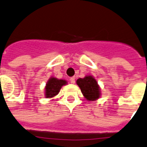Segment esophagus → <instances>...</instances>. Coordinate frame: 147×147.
<instances>
[{
    "instance_id": "34e87169",
    "label": "esophagus",
    "mask_w": 147,
    "mask_h": 147,
    "mask_svg": "<svg viewBox=\"0 0 147 147\" xmlns=\"http://www.w3.org/2000/svg\"><path fill=\"white\" fill-rule=\"evenodd\" d=\"M70 82L72 83V84H75V77H72L70 78Z\"/></svg>"
}]
</instances>
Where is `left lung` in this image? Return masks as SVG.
<instances>
[{
  "label": "left lung",
  "mask_w": 147,
  "mask_h": 147,
  "mask_svg": "<svg viewBox=\"0 0 147 147\" xmlns=\"http://www.w3.org/2000/svg\"><path fill=\"white\" fill-rule=\"evenodd\" d=\"M76 84L80 87L83 95L89 101L98 100L101 95L100 86L96 79L92 75H86L84 78H78Z\"/></svg>",
  "instance_id": "left-lung-1"
}]
</instances>
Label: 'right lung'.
<instances>
[{
    "mask_svg": "<svg viewBox=\"0 0 147 147\" xmlns=\"http://www.w3.org/2000/svg\"><path fill=\"white\" fill-rule=\"evenodd\" d=\"M66 84H67V81L66 80L51 77L46 84L45 91H44L45 98H54L59 93L61 87L64 85H66Z\"/></svg>",
    "mask_w": 147,
    "mask_h": 147,
    "instance_id": "right-lung-1",
    "label": "right lung"
}]
</instances>
